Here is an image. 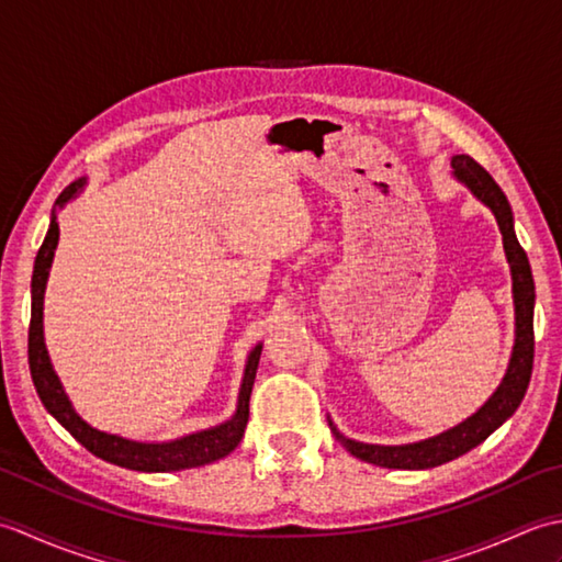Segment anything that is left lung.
Segmentation results:
<instances>
[{
	"label": "left lung",
	"instance_id": "left-lung-1",
	"mask_svg": "<svg viewBox=\"0 0 562 562\" xmlns=\"http://www.w3.org/2000/svg\"><path fill=\"white\" fill-rule=\"evenodd\" d=\"M453 173L459 181H463L473 190V195L483 200L487 207L493 210L495 220L499 224L505 241V254L512 268V292H515V314H517V338L515 350H512V360L507 367V374L503 384L491 396L483 408L471 415L469 420L461 425L447 429L432 439L415 441V445L405 447H379V445H362V441L345 439L336 427L333 435L342 441V447L348 449L352 457L362 459L367 463L384 465V469H435V465L447 463L451 459L461 457V453L479 447L483 439L491 437V432L503 425L507 417L519 408V403L527 393L531 367H533V278L529 258L524 254V248L517 241L515 226H512V210L503 190L493 181V176L487 173L483 166L471 159L469 154H457L451 159Z\"/></svg>",
	"mask_w": 562,
	"mask_h": 562
}]
</instances>
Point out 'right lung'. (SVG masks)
Listing matches in <instances>:
<instances>
[{"mask_svg": "<svg viewBox=\"0 0 562 562\" xmlns=\"http://www.w3.org/2000/svg\"><path fill=\"white\" fill-rule=\"evenodd\" d=\"M83 186V181H77L67 186L59 198L55 200V207H63L69 198H75L77 190ZM57 222L55 210L50 220V229L45 234V241L35 256L33 266V280H31V326H29V367L33 386L38 391V396L45 405V411L50 413L55 420L63 425L67 432L75 437L81 447H87L93 457H99L109 463L123 465L130 471H145V473H164V471H181V469H195V465H205L217 461L226 453L238 447V441L244 437V429L248 423V401L250 391H254L256 369L260 360V345H256L254 352L248 355L246 372L241 393H238V408L232 420H226L220 427L202 429V432L188 435L173 441H161V445H145V441H130L117 435H105L87 425L71 408L67 393L63 391L57 374L53 372L50 357H47L45 342H43V294L47 282V270L55 256L57 246Z\"/></svg>", "mask_w": 562, "mask_h": 562, "instance_id": "right-lung-1", "label": "right lung"}]
</instances>
